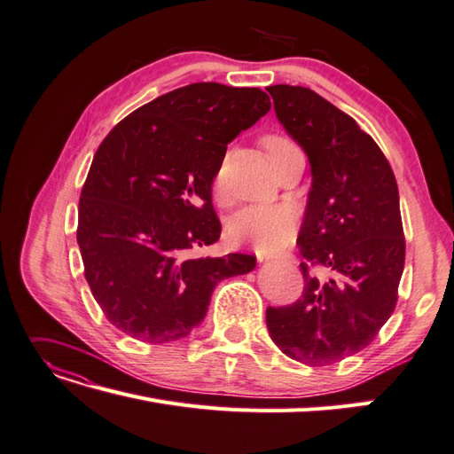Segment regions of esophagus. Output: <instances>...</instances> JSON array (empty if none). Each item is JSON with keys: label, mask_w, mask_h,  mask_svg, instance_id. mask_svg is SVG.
<instances>
[{"label": "esophagus", "mask_w": 454, "mask_h": 454, "mask_svg": "<svg viewBox=\"0 0 454 454\" xmlns=\"http://www.w3.org/2000/svg\"><path fill=\"white\" fill-rule=\"evenodd\" d=\"M270 261H276V262H287V264H292V262H295L297 259H295V254H292V253H286V254H280V257H270Z\"/></svg>", "instance_id": "obj_1"}]
</instances>
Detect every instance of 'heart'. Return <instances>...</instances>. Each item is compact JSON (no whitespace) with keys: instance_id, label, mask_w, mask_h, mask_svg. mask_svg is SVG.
<instances>
[{"instance_id":"obj_1","label":"heart","mask_w":454,"mask_h":454,"mask_svg":"<svg viewBox=\"0 0 454 454\" xmlns=\"http://www.w3.org/2000/svg\"><path fill=\"white\" fill-rule=\"evenodd\" d=\"M264 147L269 151L270 159L282 155L284 151L297 147L292 139L270 134L264 137ZM215 193L220 201H226V162L216 168L215 174ZM297 228V218L292 208L286 205H253L246 207L230 220L228 234L231 241L241 246H251L264 253H274L286 247L294 239Z\"/></svg>"}]
</instances>
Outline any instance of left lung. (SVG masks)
I'll return each mask as SVG.
<instances>
[{"label": "left lung", "mask_w": 454, "mask_h": 454, "mask_svg": "<svg viewBox=\"0 0 454 454\" xmlns=\"http://www.w3.org/2000/svg\"><path fill=\"white\" fill-rule=\"evenodd\" d=\"M266 90L312 174L297 239L303 297L266 309V326L289 358L328 366L368 347L397 305L404 269L397 180L372 136L317 91Z\"/></svg>", "instance_id": "1"}]
</instances>
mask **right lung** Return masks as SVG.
I'll return each mask as SVG.
<instances>
[{"instance_id": "add662e5", "label": "right lung", "mask_w": 454, "mask_h": 454, "mask_svg": "<svg viewBox=\"0 0 454 454\" xmlns=\"http://www.w3.org/2000/svg\"><path fill=\"white\" fill-rule=\"evenodd\" d=\"M270 111L259 88L197 82L116 124L98 147L78 203L84 276L103 315L147 343L185 338L215 286L257 259L195 257L220 238L211 192L226 147Z\"/></svg>"}]
</instances>
